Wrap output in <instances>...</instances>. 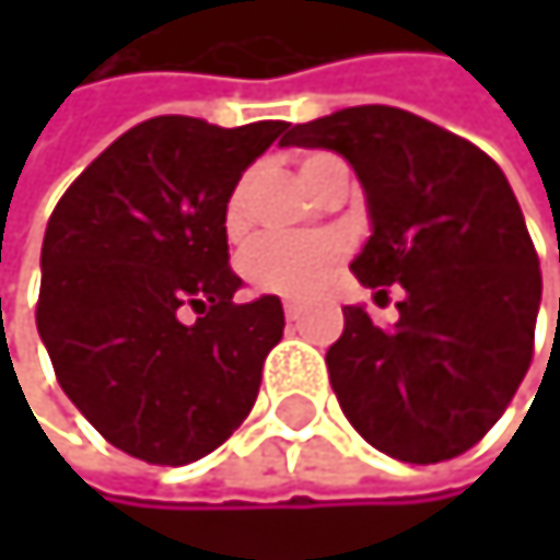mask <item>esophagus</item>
Masks as SVG:
<instances>
[{
    "label": "esophagus",
    "mask_w": 560,
    "mask_h": 560,
    "mask_svg": "<svg viewBox=\"0 0 560 560\" xmlns=\"http://www.w3.org/2000/svg\"><path fill=\"white\" fill-rule=\"evenodd\" d=\"M285 318H289V322H299V318H302V305L289 299V302H285Z\"/></svg>",
    "instance_id": "1"
}]
</instances>
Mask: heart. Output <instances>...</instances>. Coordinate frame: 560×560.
Returning a JSON list of instances; mask_svg holds the SVG:
<instances>
[{
	"label": "heart",
	"instance_id": "1",
	"mask_svg": "<svg viewBox=\"0 0 560 560\" xmlns=\"http://www.w3.org/2000/svg\"><path fill=\"white\" fill-rule=\"evenodd\" d=\"M339 158L332 154H305L299 164L302 180L308 184L322 167L336 164ZM248 218V177L238 184V190L228 198L224 208V228L231 234H238ZM342 245L332 234H308V238H255L245 255H242V271L248 275V282L261 292H282V295H305L318 289V282L326 278L332 261L339 258Z\"/></svg>",
	"mask_w": 560,
	"mask_h": 560
}]
</instances>
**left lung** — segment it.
Listing matches in <instances>:
<instances>
[{
    "mask_svg": "<svg viewBox=\"0 0 560 560\" xmlns=\"http://www.w3.org/2000/svg\"><path fill=\"white\" fill-rule=\"evenodd\" d=\"M285 147L342 154L373 234L349 265L365 289L402 285L393 329L346 305L329 383L346 420L402 464L470 450L508 410L541 308L521 205L480 147L399 106H346L295 124Z\"/></svg>",
    "mask_w": 560,
    "mask_h": 560,
    "instance_id": "left-lung-1",
    "label": "left lung"
}]
</instances>
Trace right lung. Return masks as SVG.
I'll use <instances>...</instances> for the list:
<instances>
[{"label": "right lung", "mask_w": 560, "mask_h": 560, "mask_svg": "<svg viewBox=\"0 0 560 560\" xmlns=\"http://www.w3.org/2000/svg\"><path fill=\"white\" fill-rule=\"evenodd\" d=\"M285 127L143 120L46 224L39 339L62 393L137 460H201L252 413L285 312L278 295L234 302L242 278L228 265L224 208Z\"/></svg>", "instance_id": "add662e5"}]
</instances>
